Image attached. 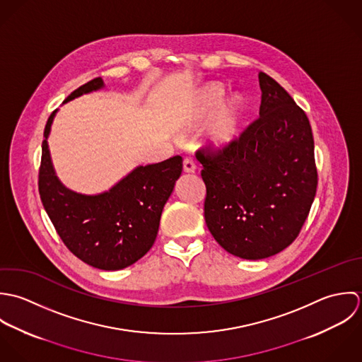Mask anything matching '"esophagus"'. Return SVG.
<instances>
[{"label": "esophagus", "instance_id": "1", "mask_svg": "<svg viewBox=\"0 0 362 362\" xmlns=\"http://www.w3.org/2000/svg\"><path fill=\"white\" fill-rule=\"evenodd\" d=\"M183 170L186 173H194L196 172V163L193 162V159H185L183 162Z\"/></svg>", "mask_w": 362, "mask_h": 362}]
</instances>
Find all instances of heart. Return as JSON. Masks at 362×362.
I'll use <instances>...</instances> for the list:
<instances>
[{
	"instance_id": "b5f03b06",
	"label": "heart",
	"mask_w": 362,
	"mask_h": 362,
	"mask_svg": "<svg viewBox=\"0 0 362 362\" xmlns=\"http://www.w3.org/2000/svg\"><path fill=\"white\" fill-rule=\"evenodd\" d=\"M225 89L218 83L203 86L193 99L189 115L183 123L185 129L203 126L209 119L206 144L213 151L230 148L242 136L246 103L242 96L232 95L226 99Z\"/></svg>"
}]
</instances>
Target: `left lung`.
Returning <instances> with one entry per match:
<instances>
[{
  "label": "left lung",
  "instance_id": "left-lung-1",
  "mask_svg": "<svg viewBox=\"0 0 362 362\" xmlns=\"http://www.w3.org/2000/svg\"><path fill=\"white\" fill-rule=\"evenodd\" d=\"M260 117L225 151L197 152L206 223L230 255L260 260L296 239L317 187L309 120L288 92L259 73Z\"/></svg>",
  "mask_w": 362,
  "mask_h": 362
}]
</instances>
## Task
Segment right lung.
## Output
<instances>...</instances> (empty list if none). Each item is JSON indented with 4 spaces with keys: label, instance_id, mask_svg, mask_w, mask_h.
<instances>
[{
    "label": "right lung",
    "instance_id": "1",
    "mask_svg": "<svg viewBox=\"0 0 362 362\" xmlns=\"http://www.w3.org/2000/svg\"><path fill=\"white\" fill-rule=\"evenodd\" d=\"M102 78L75 89L64 103L99 90ZM54 110L45 127L39 193L43 207L64 245L83 263L100 270L132 266L152 247L163 206L182 173V156L137 166L107 192L82 194L66 187L53 168L47 139Z\"/></svg>",
    "mask_w": 362,
    "mask_h": 362
}]
</instances>
